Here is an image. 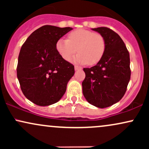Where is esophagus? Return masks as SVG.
<instances>
[{
	"mask_svg": "<svg viewBox=\"0 0 149 149\" xmlns=\"http://www.w3.org/2000/svg\"><path fill=\"white\" fill-rule=\"evenodd\" d=\"M74 69H75V71H78V70H81L82 67H80V66H75Z\"/></svg>",
	"mask_w": 149,
	"mask_h": 149,
	"instance_id": "34e87169",
	"label": "esophagus"
}]
</instances>
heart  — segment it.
Instances as JSON below:
<instances>
[{
  "label": "heart",
  "mask_w": 149,
  "mask_h": 149,
  "mask_svg": "<svg viewBox=\"0 0 149 149\" xmlns=\"http://www.w3.org/2000/svg\"><path fill=\"white\" fill-rule=\"evenodd\" d=\"M56 48L64 60L69 61L78 51L79 54L73 59L74 62L95 65L103 57L106 41L100 34L80 29L71 32L69 39H59L56 44Z\"/></svg>",
  "instance_id": "1"
}]
</instances>
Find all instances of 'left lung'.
Wrapping results in <instances>:
<instances>
[{
    "label": "left lung",
    "mask_w": 149,
    "mask_h": 149,
    "mask_svg": "<svg viewBox=\"0 0 149 149\" xmlns=\"http://www.w3.org/2000/svg\"><path fill=\"white\" fill-rule=\"evenodd\" d=\"M104 38L106 49L97 65L84 68L82 83L86 100L98 108H107L118 102L124 96L130 80V54L123 40L107 27L92 29Z\"/></svg>",
    "instance_id": "8db88e82"
}]
</instances>
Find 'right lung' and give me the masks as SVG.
<instances>
[{"label": "right lung", "instance_id": "right-lung-1", "mask_svg": "<svg viewBox=\"0 0 149 149\" xmlns=\"http://www.w3.org/2000/svg\"><path fill=\"white\" fill-rule=\"evenodd\" d=\"M73 29L45 25L29 36L20 49L17 75L24 96L36 105L49 106L64 95L74 66L64 60L57 42Z\"/></svg>", "mask_w": 149, "mask_h": 149}]
</instances>
